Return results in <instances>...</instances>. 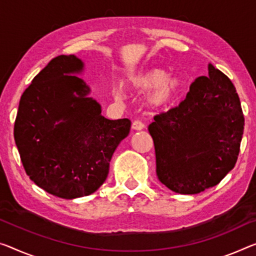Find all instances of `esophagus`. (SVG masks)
Wrapping results in <instances>:
<instances>
[{
  "instance_id": "obj_1",
  "label": "esophagus",
  "mask_w": 256,
  "mask_h": 256,
  "mask_svg": "<svg viewBox=\"0 0 256 256\" xmlns=\"http://www.w3.org/2000/svg\"><path fill=\"white\" fill-rule=\"evenodd\" d=\"M144 127H145L144 124L140 120H135L132 124V128L134 129V130H142V129H144Z\"/></svg>"
}]
</instances>
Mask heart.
Returning <instances> with one entry per match:
<instances>
[{
	"mask_svg": "<svg viewBox=\"0 0 256 256\" xmlns=\"http://www.w3.org/2000/svg\"><path fill=\"white\" fill-rule=\"evenodd\" d=\"M128 86L136 92L152 89L146 96V104L152 108H162L178 97L182 81L178 76L166 74L164 70L150 68L132 73L128 78ZM116 95L119 97L120 92H116Z\"/></svg>",
	"mask_w": 256,
	"mask_h": 256,
	"instance_id": "obj_1",
	"label": "heart"
}]
</instances>
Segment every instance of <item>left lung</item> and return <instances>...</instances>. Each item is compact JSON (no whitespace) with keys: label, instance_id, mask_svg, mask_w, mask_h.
Returning a JSON list of instances; mask_svg holds the SVG:
<instances>
[{"label":"left lung","instance_id":"left-lung-1","mask_svg":"<svg viewBox=\"0 0 256 256\" xmlns=\"http://www.w3.org/2000/svg\"><path fill=\"white\" fill-rule=\"evenodd\" d=\"M244 124L232 82L208 64V76L192 82L186 100L148 126L160 182L180 194L215 186L234 167Z\"/></svg>","mask_w":256,"mask_h":256}]
</instances>
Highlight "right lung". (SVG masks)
<instances>
[{"instance_id": "add662e5", "label": "right lung", "mask_w": 256, "mask_h": 256, "mask_svg": "<svg viewBox=\"0 0 256 256\" xmlns=\"http://www.w3.org/2000/svg\"><path fill=\"white\" fill-rule=\"evenodd\" d=\"M84 62L74 54L49 62L22 95L14 142L30 178L48 194L76 199L98 190L110 161L128 136V119L110 120L78 76Z\"/></svg>"}]
</instances>
